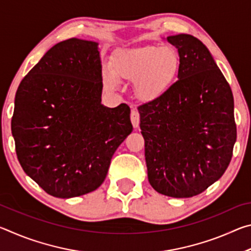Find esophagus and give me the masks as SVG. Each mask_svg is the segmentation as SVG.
Instances as JSON below:
<instances>
[{
	"label": "esophagus",
	"instance_id": "1",
	"mask_svg": "<svg viewBox=\"0 0 251 251\" xmlns=\"http://www.w3.org/2000/svg\"><path fill=\"white\" fill-rule=\"evenodd\" d=\"M130 121H131V124L135 127V128H137L139 126V121H141V117H139V113L137 109H131V113H130Z\"/></svg>",
	"mask_w": 251,
	"mask_h": 251
}]
</instances>
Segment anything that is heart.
I'll return each mask as SVG.
<instances>
[{"instance_id": "heart-1", "label": "heart", "mask_w": 251, "mask_h": 251, "mask_svg": "<svg viewBox=\"0 0 251 251\" xmlns=\"http://www.w3.org/2000/svg\"><path fill=\"white\" fill-rule=\"evenodd\" d=\"M179 69V58L171 46L144 45L121 50L114 65L104 66L103 82L114 90L121 79L134 82L135 94L143 100L163 95L174 83Z\"/></svg>"}]
</instances>
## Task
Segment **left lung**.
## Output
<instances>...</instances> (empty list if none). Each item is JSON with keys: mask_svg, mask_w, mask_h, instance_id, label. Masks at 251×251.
Segmentation results:
<instances>
[{"mask_svg": "<svg viewBox=\"0 0 251 251\" xmlns=\"http://www.w3.org/2000/svg\"><path fill=\"white\" fill-rule=\"evenodd\" d=\"M178 50V80L138 106L148 180L174 198L196 196L226 172L237 138L231 88L209 50L188 34L168 36Z\"/></svg>", "mask_w": 251, "mask_h": 251, "instance_id": "1", "label": "left lung"}]
</instances>
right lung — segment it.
Returning a JSON list of instances; mask_svg holds the SVG:
<instances>
[{
	"label": "right lung",
	"instance_id": "add662e5",
	"mask_svg": "<svg viewBox=\"0 0 251 251\" xmlns=\"http://www.w3.org/2000/svg\"><path fill=\"white\" fill-rule=\"evenodd\" d=\"M101 80L97 43L70 39L50 49L16 91V156L25 174L54 197L99 188L133 130L128 105L100 104Z\"/></svg>",
	"mask_w": 251,
	"mask_h": 251
}]
</instances>
